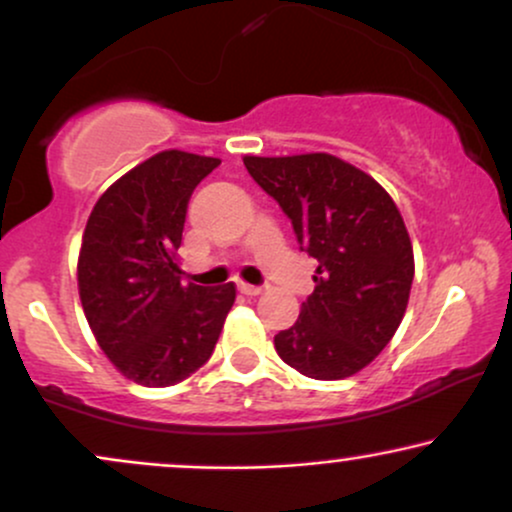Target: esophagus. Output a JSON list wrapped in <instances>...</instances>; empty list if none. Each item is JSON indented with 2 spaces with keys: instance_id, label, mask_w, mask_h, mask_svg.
<instances>
[{
  "instance_id": "esophagus-1",
  "label": "esophagus",
  "mask_w": 512,
  "mask_h": 512,
  "mask_svg": "<svg viewBox=\"0 0 512 512\" xmlns=\"http://www.w3.org/2000/svg\"><path fill=\"white\" fill-rule=\"evenodd\" d=\"M238 291L243 295H260L262 286H250V283H238Z\"/></svg>"
}]
</instances>
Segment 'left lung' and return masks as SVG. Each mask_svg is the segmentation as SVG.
Masks as SVG:
<instances>
[{
	"mask_svg": "<svg viewBox=\"0 0 512 512\" xmlns=\"http://www.w3.org/2000/svg\"><path fill=\"white\" fill-rule=\"evenodd\" d=\"M243 164L319 262L298 322L274 336L276 353L310 379L353 377L386 348L408 307L415 260L396 202L365 171L324 152Z\"/></svg>",
	"mask_w": 512,
	"mask_h": 512,
	"instance_id": "obj_1",
	"label": "left lung"
}]
</instances>
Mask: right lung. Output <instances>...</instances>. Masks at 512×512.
<instances>
[{
	"label": "right lung",
	"instance_id": "1",
	"mask_svg": "<svg viewBox=\"0 0 512 512\" xmlns=\"http://www.w3.org/2000/svg\"><path fill=\"white\" fill-rule=\"evenodd\" d=\"M221 162L166 150L138 164L92 207L78 257L83 312L104 355L143 386H174L217 346L236 286L181 283L188 202Z\"/></svg>",
	"mask_w": 512,
	"mask_h": 512
}]
</instances>
